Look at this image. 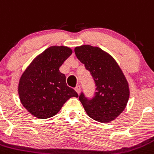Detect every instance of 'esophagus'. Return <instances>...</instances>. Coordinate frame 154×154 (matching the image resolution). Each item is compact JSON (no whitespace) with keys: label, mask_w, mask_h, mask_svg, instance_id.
<instances>
[{"label":"esophagus","mask_w":154,"mask_h":154,"mask_svg":"<svg viewBox=\"0 0 154 154\" xmlns=\"http://www.w3.org/2000/svg\"><path fill=\"white\" fill-rule=\"evenodd\" d=\"M75 90H76V92H77V93H80V86H77V87H75Z\"/></svg>","instance_id":"34e87169"}]
</instances>
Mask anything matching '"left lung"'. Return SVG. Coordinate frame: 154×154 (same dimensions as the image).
Returning a JSON list of instances; mask_svg holds the SVG:
<instances>
[{"label": "left lung", "instance_id": "left-lung-1", "mask_svg": "<svg viewBox=\"0 0 154 154\" xmlns=\"http://www.w3.org/2000/svg\"><path fill=\"white\" fill-rule=\"evenodd\" d=\"M96 83V93L88 100L81 93L79 100L87 114L102 123L115 120L124 111L130 96L128 82L116 60L99 47L83 45L74 48Z\"/></svg>", "mask_w": 154, "mask_h": 154}]
</instances>
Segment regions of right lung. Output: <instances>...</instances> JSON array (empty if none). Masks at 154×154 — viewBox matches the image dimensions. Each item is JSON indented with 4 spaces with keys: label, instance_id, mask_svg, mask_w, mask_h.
<instances>
[{
    "label": "right lung",
    "instance_id": "obj_1",
    "mask_svg": "<svg viewBox=\"0 0 154 154\" xmlns=\"http://www.w3.org/2000/svg\"><path fill=\"white\" fill-rule=\"evenodd\" d=\"M67 46H51L34 58L21 76L18 93L21 103L31 115L40 119L55 116L71 97H78L67 87L59 68L72 54Z\"/></svg>",
    "mask_w": 154,
    "mask_h": 154
}]
</instances>
